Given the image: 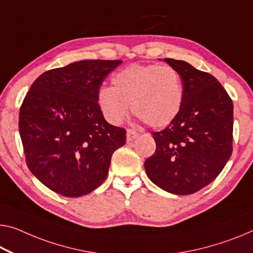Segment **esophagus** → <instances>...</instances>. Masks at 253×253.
Segmentation results:
<instances>
[{"instance_id": "esophagus-1", "label": "esophagus", "mask_w": 253, "mask_h": 253, "mask_svg": "<svg viewBox=\"0 0 253 253\" xmlns=\"http://www.w3.org/2000/svg\"><path fill=\"white\" fill-rule=\"evenodd\" d=\"M137 137H138V132H135L134 130H132V129L126 130V140H127V141H132V140H134Z\"/></svg>"}]
</instances>
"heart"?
<instances>
[{"instance_id": "1", "label": "heart", "mask_w": 253, "mask_h": 253, "mask_svg": "<svg viewBox=\"0 0 253 253\" xmlns=\"http://www.w3.org/2000/svg\"><path fill=\"white\" fill-rule=\"evenodd\" d=\"M113 87L99 88L97 102L108 122L121 123L130 108L153 127L169 126L184 99L181 75L169 65L131 64L112 78Z\"/></svg>"}]
</instances>
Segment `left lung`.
<instances>
[{"instance_id": "8db88e82", "label": "left lung", "mask_w": 253, "mask_h": 253, "mask_svg": "<svg viewBox=\"0 0 253 253\" xmlns=\"http://www.w3.org/2000/svg\"><path fill=\"white\" fill-rule=\"evenodd\" d=\"M164 61L181 75L184 99L177 118L153 133L156 151L145 169L161 189L186 196L211 183L231 157L233 102L213 76L188 62Z\"/></svg>"}]
</instances>
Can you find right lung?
I'll return each mask as SVG.
<instances>
[{
	"instance_id": "add662e5",
	"label": "right lung",
	"mask_w": 253,
	"mask_h": 253,
	"mask_svg": "<svg viewBox=\"0 0 253 253\" xmlns=\"http://www.w3.org/2000/svg\"><path fill=\"white\" fill-rule=\"evenodd\" d=\"M122 61L84 60L46 71L34 81L19 113L26 163L52 191L76 198L107 177L111 158L126 145V130L111 126L97 94Z\"/></svg>"
}]
</instances>
